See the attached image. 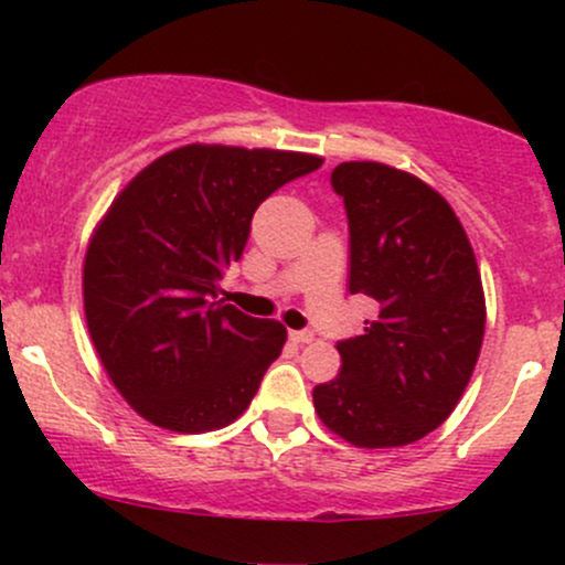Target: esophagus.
Returning <instances> with one entry per match:
<instances>
[{"mask_svg":"<svg viewBox=\"0 0 565 565\" xmlns=\"http://www.w3.org/2000/svg\"><path fill=\"white\" fill-rule=\"evenodd\" d=\"M289 340L295 342V345H308V342H313V332H295V329H291Z\"/></svg>","mask_w":565,"mask_h":565,"instance_id":"34e87169","label":"esophagus"}]
</instances>
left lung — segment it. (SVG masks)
Returning <instances> with one entry per match:
<instances>
[{"instance_id": "left-lung-1", "label": "left lung", "mask_w": 565, "mask_h": 565, "mask_svg": "<svg viewBox=\"0 0 565 565\" xmlns=\"http://www.w3.org/2000/svg\"><path fill=\"white\" fill-rule=\"evenodd\" d=\"M350 231V295L377 302L364 334L337 342L342 369L313 387L329 430L391 449L436 430L481 353L486 302L476 255L449 201L380 161L332 172Z\"/></svg>"}]
</instances>
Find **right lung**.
<instances>
[{"label":"right lung","instance_id":"1","mask_svg":"<svg viewBox=\"0 0 565 565\" xmlns=\"http://www.w3.org/2000/svg\"><path fill=\"white\" fill-rule=\"evenodd\" d=\"M323 159L270 148H174L114 199L84 257V316L116 391L174 433L231 425L281 355L287 329L217 297L252 215Z\"/></svg>","mask_w":565,"mask_h":565}]
</instances>
